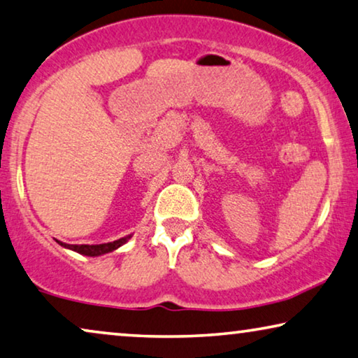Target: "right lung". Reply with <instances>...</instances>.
Segmentation results:
<instances>
[{
	"instance_id": "obj_1",
	"label": "right lung",
	"mask_w": 358,
	"mask_h": 358,
	"mask_svg": "<svg viewBox=\"0 0 358 358\" xmlns=\"http://www.w3.org/2000/svg\"><path fill=\"white\" fill-rule=\"evenodd\" d=\"M130 238H131V234H128V236L117 239V241L104 243V244H66V243H61V241H57V244H61V246L66 248V249L76 250V252L82 254V255H88V257H98V255L112 252V250H115V249H119L120 246H124V244Z\"/></svg>"
}]
</instances>
